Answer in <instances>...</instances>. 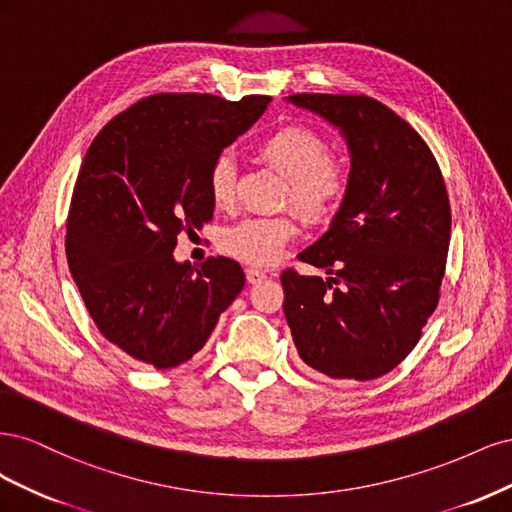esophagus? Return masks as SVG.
<instances>
[{
    "instance_id": "1",
    "label": "esophagus",
    "mask_w": 512,
    "mask_h": 512,
    "mask_svg": "<svg viewBox=\"0 0 512 512\" xmlns=\"http://www.w3.org/2000/svg\"><path fill=\"white\" fill-rule=\"evenodd\" d=\"M245 277H247V282H250V284H260L262 280H267V273L260 271V269H247Z\"/></svg>"
}]
</instances>
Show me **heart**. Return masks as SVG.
Instances as JSON below:
<instances>
[{
	"instance_id": "1",
	"label": "heart",
	"mask_w": 512,
	"mask_h": 512,
	"mask_svg": "<svg viewBox=\"0 0 512 512\" xmlns=\"http://www.w3.org/2000/svg\"><path fill=\"white\" fill-rule=\"evenodd\" d=\"M260 156L288 179L286 200L305 220L327 222L342 207L350 188L348 168L329 158V145L316 132L307 128L277 130L260 145ZM235 181V162L220 156L209 170V194L215 207L230 209L235 205ZM297 232V218L292 213L245 218L222 232L220 247L243 265L269 267L282 256Z\"/></svg>"
}]
</instances>
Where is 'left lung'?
I'll return each instance as SVG.
<instances>
[{
    "label": "left lung",
    "mask_w": 512,
    "mask_h": 512,
    "mask_svg": "<svg viewBox=\"0 0 512 512\" xmlns=\"http://www.w3.org/2000/svg\"><path fill=\"white\" fill-rule=\"evenodd\" d=\"M286 102L331 123L350 153L342 207L299 254L329 277L282 273L286 322L312 369L374 380L412 352L440 299L451 241L440 166L423 138L374 98L297 94Z\"/></svg>",
    "instance_id": "obj_1"
}]
</instances>
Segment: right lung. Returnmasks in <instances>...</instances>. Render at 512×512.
I'll list each match as a JSON object with an SVG mask.
<instances>
[{
  "label": "right lung",
  "instance_id": "add662e5",
  "mask_svg": "<svg viewBox=\"0 0 512 512\" xmlns=\"http://www.w3.org/2000/svg\"><path fill=\"white\" fill-rule=\"evenodd\" d=\"M269 96L156 94L89 145L74 185L66 256L89 316L132 359L170 369L205 346L245 284L239 262H177V235L213 218L209 170L267 111Z\"/></svg>",
  "mask_w": 512,
  "mask_h": 512
}]
</instances>
